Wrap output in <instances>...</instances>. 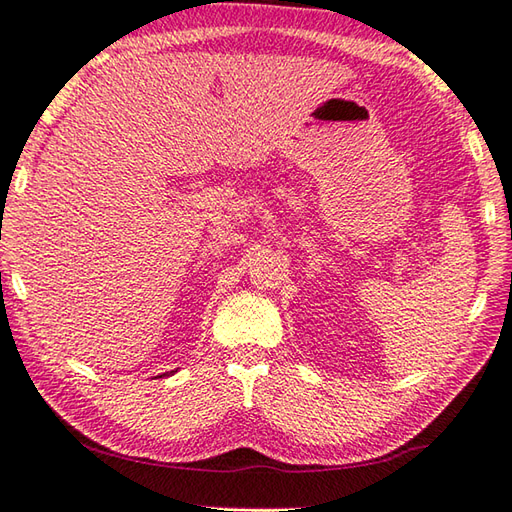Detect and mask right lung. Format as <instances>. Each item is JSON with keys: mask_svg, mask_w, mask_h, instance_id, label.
I'll return each mask as SVG.
<instances>
[{"mask_svg": "<svg viewBox=\"0 0 512 512\" xmlns=\"http://www.w3.org/2000/svg\"><path fill=\"white\" fill-rule=\"evenodd\" d=\"M169 374H173V372H167V374H162V376H169Z\"/></svg>", "mask_w": 512, "mask_h": 512, "instance_id": "obj_1", "label": "right lung"}]
</instances>
